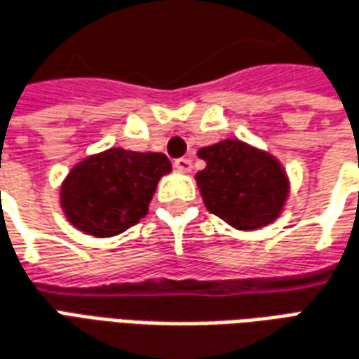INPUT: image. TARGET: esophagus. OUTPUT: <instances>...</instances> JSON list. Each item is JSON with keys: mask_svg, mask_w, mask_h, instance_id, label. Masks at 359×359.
I'll return each mask as SVG.
<instances>
[{"mask_svg": "<svg viewBox=\"0 0 359 359\" xmlns=\"http://www.w3.org/2000/svg\"><path fill=\"white\" fill-rule=\"evenodd\" d=\"M175 169H179L182 172H188L192 169V159L190 157H179V159H175Z\"/></svg>", "mask_w": 359, "mask_h": 359, "instance_id": "obj_1", "label": "esophagus"}]
</instances>
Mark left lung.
Wrapping results in <instances>:
<instances>
[{
	"mask_svg": "<svg viewBox=\"0 0 359 359\" xmlns=\"http://www.w3.org/2000/svg\"><path fill=\"white\" fill-rule=\"evenodd\" d=\"M205 169L196 182L205 208L237 229L249 231L272 223L287 198V177L272 155L239 140L202 147Z\"/></svg>",
	"mask_w": 359,
	"mask_h": 359,
	"instance_id": "obj_1",
	"label": "left lung"
}]
</instances>
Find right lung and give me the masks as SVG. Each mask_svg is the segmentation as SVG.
Listing matches in <instances>:
<instances>
[{"label": "right lung", "mask_w": 359, "mask_h": 359, "mask_svg": "<svg viewBox=\"0 0 359 359\" xmlns=\"http://www.w3.org/2000/svg\"><path fill=\"white\" fill-rule=\"evenodd\" d=\"M167 172V155L112 147L69 171L62 184V208L79 231L112 237L147 214L157 182Z\"/></svg>", "instance_id": "1"}]
</instances>
